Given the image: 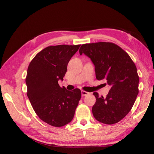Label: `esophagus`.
I'll return each mask as SVG.
<instances>
[{
	"mask_svg": "<svg viewBox=\"0 0 154 154\" xmlns=\"http://www.w3.org/2000/svg\"><path fill=\"white\" fill-rule=\"evenodd\" d=\"M90 93L88 92H86L85 91H82V96H87Z\"/></svg>",
	"mask_w": 154,
	"mask_h": 154,
	"instance_id": "34e87169",
	"label": "esophagus"
}]
</instances>
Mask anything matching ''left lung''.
<instances>
[{
    "label": "left lung",
    "instance_id": "left-lung-1",
    "mask_svg": "<svg viewBox=\"0 0 154 154\" xmlns=\"http://www.w3.org/2000/svg\"><path fill=\"white\" fill-rule=\"evenodd\" d=\"M79 52L91 58L97 80L105 79L110 86L106 97L93 93L96 97L93 116L102 123L119 122L132 109L139 93V78L136 65L123 49L114 43L83 44Z\"/></svg>",
    "mask_w": 154,
    "mask_h": 154
}]
</instances>
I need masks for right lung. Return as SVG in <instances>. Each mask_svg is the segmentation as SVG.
Here are the masks:
<instances>
[{"instance_id":"obj_1","label":"right lung","mask_w":154,"mask_h":154,"mask_svg":"<svg viewBox=\"0 0 154 154\" xmlns=\"http://www.w3.org/2000/svg\"><path fill=\"white\" fill-rule=\"evenodd\" d=\"M80 45L49 46L31 60L27 71V95L35 113L43 122L56 127L70 123L74 118L81 91L60 87L67 64Z\"/></svg>"}]
</instances>
